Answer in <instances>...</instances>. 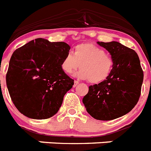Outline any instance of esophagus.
Masks as SVG:
<instances>
[{
  "label": "esophagus",
  "instance_id": "esophagus-1",
  "mask_svg": "<svg viewBox=\"0 0 151 151\" xmlns=\"http://www.w3.org/2000/svg\"><path fill=\"white\" fill-rule=\"evenodd\" d=\"M78 83H79V82H78V81H75V82H74V85H73V87H76V86L77 85H78Z\"/></svg>",
  "mask_w": 151,
  "mask_h": 151
}]
</instances>
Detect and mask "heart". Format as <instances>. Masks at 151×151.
Masks as SVG:
<instances>
[{"label":"heart","mask_w":151,"mask_h":151,"mask_svg":"<svg viewBox=\"0 0 151 151\" xmlns=\"http://www.w3.org/2000/svg\"><path fill=\"white\" fill-rule=\"evenodd\" d=\"M80 65L82 69L76 76L88 79L92 84H99L110 76L114 62L103 49L86 42L77 45L73 53L68 52L65 55L61 63V69L66 74H71Z\"/></svg>","instance_id":"1"}]
</instances>
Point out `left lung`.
Instances as JSON below:
<instances>
[{
  "mask_svg": "<svg viewBox=\"0 0 151 151\" xmlns=\"http://www.w3.org/2000/svg\"><path fill=\"white\" fill-rule=\"evenodd\" d=\"M97 43L111 54L112 72L105 82L89 86L82 102L92 118L110 121L127 114L137 105L144 73L134 50L116 41Z\"/></svg>",
  "mask_w": 151,
  "mask_h": 151,
  "instance_id": "1",
  "label": "left lung"
}]
</instances>
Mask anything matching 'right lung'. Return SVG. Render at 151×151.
Instances as JSON below:
<instances>
[{"instance_id":"add662e5","label":"right lung","mask_w":151,"mask_h":151,"mask_svg":"<svg viewBox=\"0 0 151 151\" xmlns=\"http://www.w3.org/2000/svg\"><path fill=\"white\" fill-rule=\"evenodd\" d=\"M70 46L42 38L29 41L12 54L6 76L15 107L33 119H46L60 110L74 80L61 69Z\"/></svg>"}]
</instances>
